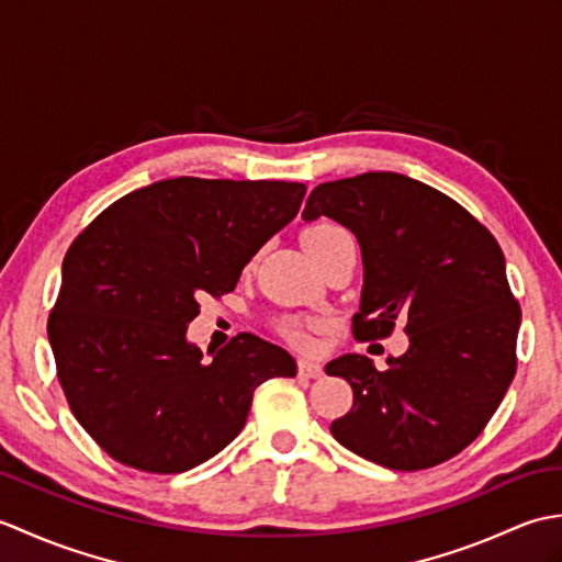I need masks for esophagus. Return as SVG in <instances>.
I'll return each instance as SVG.
<instances>
[{
	"label": "esophagus",
	"mask_w": 562,
	"mask_h": 562,
	"mask_svg": "<svg viewBox=\"0 0 562 562\" xmlns=\"http://www.w3.org/2000/svg\"><path fill=\"white\" fill-rule=\"evenodd\" d=\"M296 369H300V376H304V379L324 376V367H321L314 360H300V362H296Z\"/></svg>",
	"instance_id": "esophagus-1"
}]
</instances>
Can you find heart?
Here are the masks:
<instances>
[{"mask_svg":"<svg viewBox=\"0 0 562 562\" xmlns=\"http://www.w3.org/2000/svg\"><path fill=\"white\" fill-rule=\"evenodd\" d=\"M340 232H345V229H340V226H336V224H314V226H308V229L304 232L302 241L306 246V244L321 241V238H328V236L340 234ZM282 333H284V338L296 345V348H308V345H312V336H308V326H304L302 321H284Z\"/></svg>","mask_w":562,"mask_h":562,"instance_id":"b5f03b06","label":"heart"}]
</instances>
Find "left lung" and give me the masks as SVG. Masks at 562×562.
<instances>
[{"instance_id": "8db88e82", "label": "left lung", "mask_w": 562, "mask_h": 562, "mask_svg": "<svg viewBox=\"0 0 562 562\" xmlns=\"http://www.w3.org/2000/svg\"><path fill=\"white\" fill-rule=\"evenodd\" d=\"M304 222L328 217L362 250L357 340L405 321L411 345L379 372L364 355L326 364L352 386V408L330 432L357 457L420 471L457 457L483 432L517 372L521 312L503 248L459 202L391 171L321 183Z\"/></svg>"}]
</instances>
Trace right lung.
<instances>
[{
    "instance_id": "obj_1",
    "label": "right lung",
    "mask_w": 562,
    "mask_h": 562,
    "mask_svg": "<svg viewBox=\"0 0 562 562\" xmlns=\"http://www.w3.org/2000/svg\"><path fill=\"white\" fill-rule=\"evenodd\" d=\"M304 183L169 178L115 200L63 260L47 338L69 408L115 461L183 473L241 432L254 391L294 357L250 333L202 362L198 296L236 288L288 226Z\"/></svg>"
}]
</instances>
